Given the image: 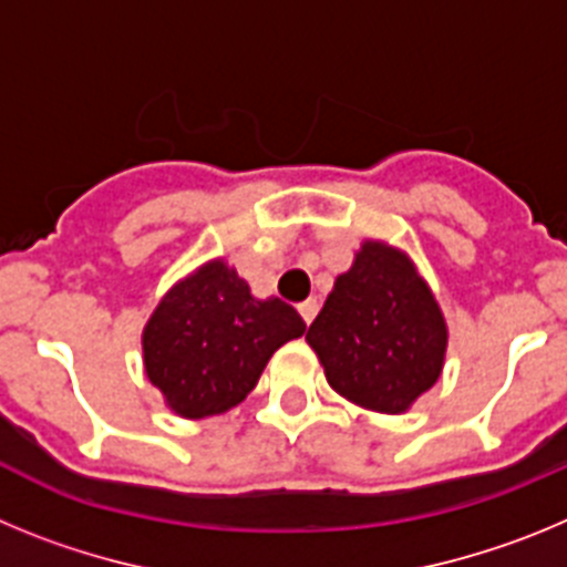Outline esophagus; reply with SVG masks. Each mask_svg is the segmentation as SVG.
Segmentation results:
<instances>
[{"instance_id": "obj_1", "label": "esophagus", "mask_w": 567, "mask_h": 567, "mask_svg": "<svg viewBox=\"0 0 567 567\" xmlns=\"http://www.w3.org/2000/svg\"><path fill=\"white\" fill-rule=\"evenodd\" d=\"M298 312H300V318H303V323H312L315 320V315H318V300H303V303H300L298 307Z\"/></svg>"}]
</instances>
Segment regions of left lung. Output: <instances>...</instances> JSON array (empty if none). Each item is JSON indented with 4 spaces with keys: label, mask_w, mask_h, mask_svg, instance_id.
I'll return each instance as SVG.
<instances>
[{
    "label": "left lung",
    "mask_w": 567,
    "mask_h": 567,
    "mask_svg": "<svg viewBox=\"0 0 567 567\" xmlns=\"http://www.w3.org/2000/svg\"><path fill=\"white\" fill-rule=\"evenodd\" d=\"M307 340L334 392L372 412L400 414L437 383L449 329L409 255L365 240Z\"/></svg>",
    "instance_id": "obj_1"
}]
</instances>
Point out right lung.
<instances>
[{
  "label": "right lung",
  "mask_w": 567,
  "mask_h": 567,
  "mask_svg": "<svg viewBox=\"0 0 567 567\" xmlns=\"http://www.w3.org/2000/svg\"><path fill=\"white\" fill-rule=\"evenodd\" d=\"M307 323L278 298L258 300L224 258L195 269L144 327V369L175 414H221L247 398L264 365Z\"/></svg>",
  "instance_id": "1"
}]
</instances>
